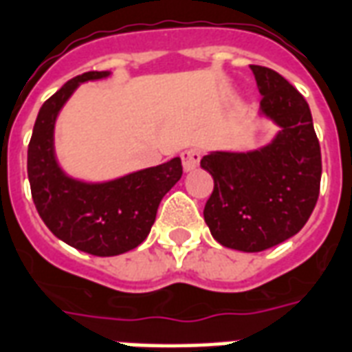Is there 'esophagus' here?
<instances>
[{"label":"esophagus","mask_w":352,"mask_h":352,"mask_svg":"<svg viewBox=\"0 0 352 352\" xmlns=\"http://www.w3.org/2000/svg\"><path fill=\"white\" fill-rule=\"evenodd\" d=\"M181 160L184 171H192L199 166L201 153L197 151V149H186V151L181 153Z\"/></svg>","instance_id":"1"}]
</instances>
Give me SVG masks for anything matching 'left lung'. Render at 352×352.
I'll list each match as a JSON object with an SVG mask.
<instances>
[{"mask_svg":"<svg viewBox=\"0 0 352 352\" xmlns=\"http://www.w3.org/2000/svg\"><path fill=\"white\" fill-rule=\"evenodd\" d=\"M251 69L262 94L260 112L280 131L254 151L208 153L201 168L214 179L203 210L214 240L258 253L308 221L319 195L321 149L307 99L277 72L254 64Z\"/></svg>","mask_w":352,"mask_h":352,"instance_id":"8db88e82","label":"left lung"}]
</instances>
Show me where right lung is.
Masks as SVG:
<instances>
[{
  "label": "right lung",
  "mask_w": 352,
  "mask_h": 352,
  "mask_svg": "<svg viewBox=\"0 0 352 352\" xmlns=\"http://www.w3.org/2000/svg\"><path fill=\"white\" fill-rule=\"evenodd\" d=\"M87 72L68 80L40 109L27 149V175L34 206L58 240L96 256L138 248L151 230L160 201L182 175L181 158L107 182L72 179L55 157L53 133L64 103L80 82L109 77Z\"/></svg>",
  "instance_id": "obj_1"
}]
</instances>
